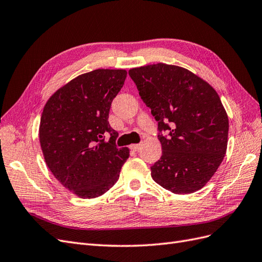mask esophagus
Masks as SVG:
<instances>
[{
    "mask_svg": "<svg viewBox=\"0 0 262 262\" xmlns=\"http://www.w3.org/2000/svg\"><path fill=\"white\" fill-rule=\"evenodd\" d=\"M140 147H141V144H131V145H130V148H131L132 150H139Z\"/></svg>",
    "mask_w": 262,
    "mask_h": 262,
    "instance_id": "esophagus-1",
    "label": "esophagus"
}]
</instances>
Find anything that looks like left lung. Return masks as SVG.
<instances>
[{
    "label": "left lung",
    "instance_id": "obj_1",
    "mask_svg": "<svg viewBox=\"0 0 262 262\" xmlns=\"http://www.w3.org/2000/svg\"><path fill=\"white\" fill-rule=\"evenodd\" d=\"M140 96L158 122L162 156L153 180L177 194L203 188L223 162L228 117L216 91L189 70L157 63L129 70Z\"/></svg>",
    "mask_w": 262,
    "mask_h": 262
}]
</instances>
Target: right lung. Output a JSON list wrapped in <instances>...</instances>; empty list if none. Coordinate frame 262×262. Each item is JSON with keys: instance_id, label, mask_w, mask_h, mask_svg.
Instances as JSON below:
<instances>
[{"instance_id": "right-lung-1", "label": "right lung", "mask_w": 262, "mask_h": 262, "mask_svg": "<svg viewBox=\"0 0 262 262\" xmlns=\"http://www.w3.org/2000/svg\"><path fill=\"white\" fill-rule=\"evenodd\" d=\"M125 77L122 69L91 71L60 87L43 107L39 141L45 162L55 179L82 199L107 192L129 158L128 147L116 146L118 132L108 122Z\"/></svg>"}]
</instances>
